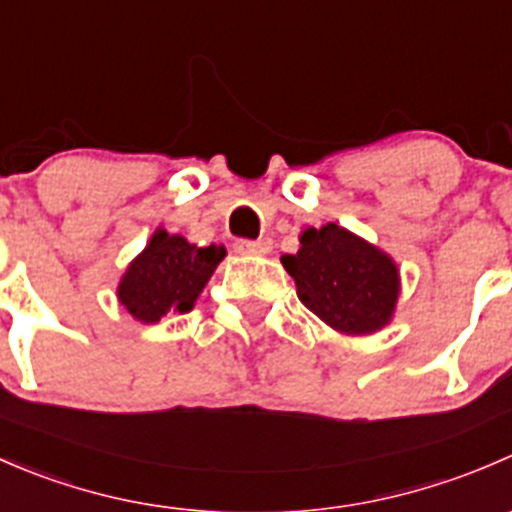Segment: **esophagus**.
I'll return each instance as SVG.
<instances>
[{
	"instance_id": "esophagus-1",
	"label": "esophagus",
	"mask_w": 512,
	"mask_h": 512,
	"mask_svg": "<svg viewBox=\"0 0 512 512\" xmlns=\"http://www.w3.org/2000/svg\"><path fill=\"white\" fill-rule=\"evenodd\" d=\"M272 250L270 237H262V240H237L235 252L240 255H267Z\"/></svg>"
}]
</instances>
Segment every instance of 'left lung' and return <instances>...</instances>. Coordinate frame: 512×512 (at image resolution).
<instances>
[{
  "label": "left lung",
  "mask_w": 512,
  "mask_h": 512,
  "mask_svg": "<svg viewBox=\"0 0 512 512\" xmlns=\"http://www.w3.org/2000/svg\"><path fill=\"white\" fill-rule=\"evenodd\" d=\"M299 245L282 265L309 312L342 334H371L391 322L401 282L386 252L334 223L307 227Z\"/></svg>",
  "instance_id": "left-lung-1"
}]
</instances>
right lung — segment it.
Instances as JSON below:
<instances>
[{"instance_id":"add662e5","label":"right lung","mask_w":512,"mask_h":512,"mask_svg":"<svg viewBox=\"0 0 512 512\" xmlns=\"http://www.w3.org/2000/svg\"><path fill=\"white\" fill-rule=\"evenodd\" d=\"M223 257V245H190L158 227L121 277L118 302L143 324H156L170 312H190Z\"/></svg>"}]
</instances>
